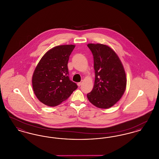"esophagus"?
Wrapping results in <instances>:
<instances>
[{"label": "esophagus", "mask_w": 159, "mask_h": 159, "mask_svg": "<svg viewBox=\"0 0 159 159\" xmlns=\"http://www.w3.org/2000/svg\"><path fill=\"white\" fill-rule=\"evenodd\" d=\"M82 82H79V83H77V85L79 86H81L82 85Z\"/></svg>", "instance_id": "esophagus-1"}]
</instances>
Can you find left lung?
<instances>
[{
  "label": "left lung",
  "instance_id": "left-lung-1",
  "mask_svg": "<svg viewBox=\"0 0 159 159\" xmlns=\"http://www.w3.org/2000/svg\"><path fill=\"white\" fill-rule=\"evenodd\" d=\"M93 56L95 79L88 100L100 108H109L119 101L126 88V76L119 57L108 46L89 43Z\"/></svg>",
  "mask_w": 159,
  "mask_h": 159
}]
</instances>
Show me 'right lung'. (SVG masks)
<instances>
[{"instance_id": "obj_1", "label": "right lung", "mask_w": 159, "mask_h": 159, "mask_svg": "<svg viewBox=\"0 0 159 159\" xmlns=\"http://www.w3.org/2000/svg\"><path fill=\"white\" fill-rule=\"evenodd\" d=\"M75 45L57 46L39 61L32 76V86L38 99L49 107L58 106L77 88L68 77L69 57Z\"/></svg>"}]
</instances>
